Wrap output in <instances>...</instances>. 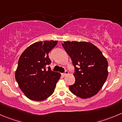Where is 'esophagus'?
<instances>
[{"label": "esophagus", "instance_id": "34e87169", "mask_svg": "<svg viewBox=\"0 0 122 122\" xmlns=\"http://www.w3.org/2000/svg\"><path fill=\"white\" fill-rule=\"evenodd\" d=\"M68 74V71L66 70V71H65V73H62V76L63 77H65V76H67Z\"/></svg>", "mask_w": 122, "mask_h": 122}]
</instances>
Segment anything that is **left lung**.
<instances>
[{
	"mask_svg": "<svg viewBox=\"0 0 122 122\" xmlns=\"http://www.w3.org/2000/svg\"><path fill=\"white\" fill-rule=\"evenodd\" d=\"M62 46L71 58L75 67V83L70 91L83 99L96 95L108 76V61L101 51L87 42L66 41Z\"/></svg>",
	"mask_w": 122,
	"mask_h": 122,
	"instance_id": "1",
	"label": "left lung"
}]
</instances>
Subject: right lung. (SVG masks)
<instances>
[{"mask_svg":"<svg viewBox=\"0 0 122 122\" xmlns=\"http://www.w3.org/2000/svg\"><path fill=\"white\" fill-rule=\"evenodd\" d=\"M57 41L37 42L28 46L20 56L15 74V79L24 95L31 100H46L54 92L61 74L46 66L51 61L48 54Z\"/></svg>","mask_w":122,"mask_h":122,"instance_id":"right-lung-1","label":"right lung"}]
</instances>
